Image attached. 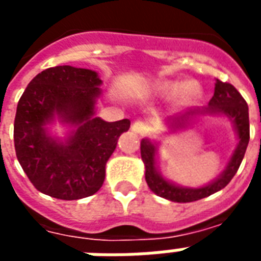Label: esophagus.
<instances>
[{
  "label": "esophagus",
  "mask_w": 261,
  "mask_h": 261,
  "mask_svg": "<svg viewBox=\"0 0 261 261\" xmlns=\"http://www.w3.org/2000/svg\"><path fill=\"white\" fill-rule=\"evenodd\" d=\"M133 131L134 133H137V134H140V136H145V134H148L149 133V125L146 124V123H144V121H136L134 124H133Z\"/></svg>",
  "instance_id": "esophagus-1"
}]
</instances>
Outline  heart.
Wrapping results in <instances>:
<instances>
[{"instance_id": "obj_1", "label": "heart", "mask_w": 261, "mask_h": 261, "mask_svg": "<svg viewBox=\"0 0 261 261\" xmlns=\"http://www.w3.org/2000/svg\"><path fill=\"white\" fill-rule=\"evenodd\" d=\"M155 90L160 94L165 95H171V94H177L182 90L184 95L190 96V98H196L200 95V87L196 83H188V84H181V83L174 82H163L155 84Z\"/></svg>"}]
</instances>
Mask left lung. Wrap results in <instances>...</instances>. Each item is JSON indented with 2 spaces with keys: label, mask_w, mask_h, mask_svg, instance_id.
Wrapping results in <instances>:
<instances>
[{
  "label": "left lung",
  "mask_w": 261,
  "mask_h": 261,
  "mask_svg": "<svg viewBox=\"0 0 261 261\" xmlns=\"http://www.w3.org/2000/svg\"><path fill=\"white\" fill-rule=\"evenodd\" d=\"M206 112L209 113H221L231 117L235 124V128L238 131L239 144L237 149L233 152L231 162L224 170V173L219 178L213 181L212 184L202 187V188H181L177 185L171 184L166 181L158 174L155 169V145L148 140L141 141V158L144 160L145 165V179L146 184L150 188L152 192L159 195L165 199L173 200V202H179V203H187V202H194L199 200L202 198L210 196L214 192L223 190L225 185L233 178L237 174L239 166L242 163L245 152L248 148L249 138H250V131H249V109L248 103L244 99V96L239 94V91L229 83H224L217 80L216 87H214V95L210 99L209 106L206 108ZM195 112H187L185 115L177 116L171 119L178 124H184V120L190 115H194Z\"/></svg>",
  "instance_id": "obj_1"
}]
</instances>
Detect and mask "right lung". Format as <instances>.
<instances>
[{"label": "right lung", "instance_id": "right-lung-1", "mask_svg": "<svg viewBox=\"0 0 261 261\" xmlns=\"http://www.w3.org/2000/svg\"><path fill=\"white\" fill-rule=\"evenodd\" d=\"M95 71L73 66L45 69L29 83L17 102L13 141L16 158L36 190L63 200L99 191L105 166L130 120L94 117L101 94ZM55 113L77 125L66 144L47 136L43 125Z\"/></svg>", "mask_w": 261, "mask_h": 261}]
</instances>
